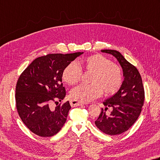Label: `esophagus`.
<instances>
[{
    "label": "esophagus",
    "mask_w": 160,
    "mask_h": 160,
    "mask_svg": "<svg viewBox=\"0 0 160 160\" xmlns=\"http://www.w3.org/2000/svg\"><path fill=\"white\" fill-rule=\"evenodd\" d=\"M70 103H71L72 107H75V106H78L84 105V104H86L87 103L82 102V101H78L76 99H72L70 101Z\"/></svg>",
    "instance_id": "34e87169"
}]
</instances>
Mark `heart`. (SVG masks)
<instances>
[{
    "instance_id": "heart-1",
    "label": "heart",
    "mask_w": 160,
    "mask_h": 160,
    "mask_svg": "<svg viewBox=\"0 0 160 160\" xmlns=\"http://www.w3.org/2000/svg\"><path fill=\"white\" fill-rule=\"evenodd\" d=\"M80 66L87 72H93L92 84H80L72 89V98L84 102L94 100L102 95H111L118 91L122 82V72L120 67L101 54H94L82 60ZM82 70L76 62H71L63 71V80L69 85H74L80 80Z\"/></svg>"
}]
</instances>
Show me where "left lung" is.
I'll use <instances>...</instances> for the list:
<instances>
[{"mask_svg": "<svg viewBox=\"0 0 160 160\" xmlns=\"http://www.w3.org/2000/svg\"><path fill=\"white\" fill-rule=\"evenodd\" d=\"M101 52L112 54L117 59L122 68L124 81L118 92L103 102L106 108H101L95 124L106 134L119 135L128 130L141 114L145 98L143 82L137 68L118 51L103 50ZM108 108L112 111L108 116L105 111Z\"/></svg>", "mask_w": 160, "mask_h": 160, "instance_id": "1", "label": "left lung"}]
</instances>
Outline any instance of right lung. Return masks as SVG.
<instances>
[{
    "label": "right lung",
    "instance_id": "right-lung-1",
    "mask_svg": "<svg viewBox=\"0 0 160 160\" xmlns=\"http://www.w3.org/2000/svg\"><path fill=\"white\" fill-rule=\"evenodd\" d=\"M82 54H50L38 57L20 75L15 90L16 107L23 122L35 134L50 137L66 122L71 107L69 101L59 104L66 97L62 82L63 71Z\"/></svg>",
    "mask_w": 160,
    "mask_h": 160
}]
</instances>
